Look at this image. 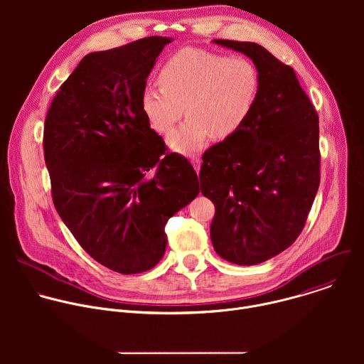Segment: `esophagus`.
Listing matches in <instances>:
<instances>
[{
  "label": "esophagus",
  "instance_id": "1",
  "mask_svg": "<svg viewBox=\"0 0 364 364\" xmlns=\"http://www.w3.org/2000/svg\"><path fill=\"white\" fill-rule=\"evenodd\" d=\"M190 161H191L193 167L196 168V171L198 173V171H200V164H201V159H200V157H194V155H193V157L190 159Z\"/></svg>",
  "mask_w": 364,
  "mask_h": 364
}]
</instances>
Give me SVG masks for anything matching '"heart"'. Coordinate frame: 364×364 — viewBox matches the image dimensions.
<instances>
[{
    "instance_id": "heart-1",
    "label": "heart",
    "mask_w": 364,
    "mask_h": 364,
    "mask_svg": "<svg viewBox=\"0 0 364 364\" xmlns=\"http://www.w3.org/2000/svg\"><path fill=\"white\" fill-rule=\"evenodd\" d=\"M159 85L161 89L142 90V112L160 134H168L186 112L187 119L168 144L177 152L191 154L210 136L228 139L247 124L261 92V75L245 56L187 47L163 65Z\"/></svg>"
}]
</instances>
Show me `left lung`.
I'll return each mask as SVG.
<instances>
[{
	"label": "left lung",
	"instance_id": "obj_1",
	"mask_svg": "<svg viewBox=\"0 0 364 364\" xmlns=\"http://www.w3.org/2000/svg\"><path fill=\"white\" fill-rule=\"evenodd\" d=\"M246 55L261 75L247 124L205 149L200 190L215 204L210 237L226 261L250 267L289 247L320 186L318 114L294 69L250 41L215 38Z\"/></svg>",
	"mask_w": 364,
	"mask_h": 364
}]
</instances>
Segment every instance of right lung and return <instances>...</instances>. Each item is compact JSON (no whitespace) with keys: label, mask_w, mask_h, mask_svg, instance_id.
Here are the masks:
<instances>
[{"label":"right lung","mask_w":364,"mask_h":364,"mask_svg":"<svg viewBox=\"0 0 364 364\" xmlns=\"http://www.w3.org/2000/svg\"><path fill=\"white\" fill-rule=\"evenodd\" d=\"M171 38L85 56L50 103L44 161L59 216L96 262L131 275L157 265L167 220L200 191L190 161L149 128L141 93Z\"/></svg>","instance_id":"right-lung-1"}]
</instances>
